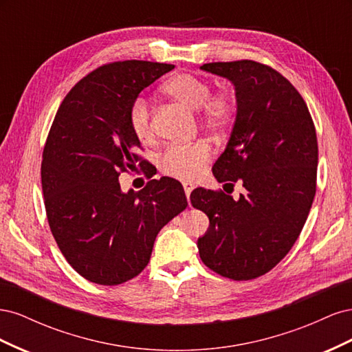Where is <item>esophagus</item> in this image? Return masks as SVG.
<instances>
[{"label": "esophagus", "instance_id": "34e87169", "mask_svg": "<svg viewBox=\"0 0 352 352\" xmlns=\"http://www.w3.org/2000/svg\"><path fill=\"white\" fill-rule=\"evenodd\" d=\"M184 189H185V194H186V198L189 201V197H190V192H192L194 189V185L192 184H184Z\"/></svg>", "mask_w": 352, "mask_h": 352}]
</instances>
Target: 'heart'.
Segmentation results:
<instances>
[{"label":"heart","instance_id":"obj_1","mask_svg":"<svg viewBox=\"0 0 352 352\" xmlns=\"http://www.w3.org/2000/svg\"><path fill=\"white\" fill-rule=\"evenodd\" d=\"M164 92L170 97L199 110L201 120L212 131H225L236 116V98L230 91L211 92V85L190 73H179L164 85ZM127 124L135 138L142 144L154 140V127L150 102L142 95L132 100L127 109ZM211 158V146L198 141L192 145H172L160 158V167L166 175L182 180L197 179Z\"/></svg>","mask_w":352,"mask_h":352}]
</instances>
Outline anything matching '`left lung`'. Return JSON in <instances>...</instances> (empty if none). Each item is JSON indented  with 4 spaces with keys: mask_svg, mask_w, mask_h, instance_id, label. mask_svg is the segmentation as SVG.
Returning a JSON list of instances; mask_svg holds the SVG:
<instances>
[{
    "mask_svg": "<svg viewBox=\"0 0 352 352\" xmlns=\"http://www.w3.org/2000/svg\"><path fill=\"white\" fill-rule=\"evenodd\" d=\"M201 69L235 85V126L212 173L225 186L241 182L245 190L236 201L221 189L190 194L210 219L198 239L199 257L223 278L251 280L291 251L305 225L316 195V127L301 94L273 67L236 60Z\"/></svg>",
    "mask_w": 352,
    "mask_h": 352,
    "instance_id": "8db88e82",
    "label": "left lung"
}]
</instances>
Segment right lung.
Masks as SVG:
<instances>
[{"instance_id": "obj_1", "label": "right lung", "mask_w": 352, "mask_h": 352, "mask_svg": "<svg viewBox=\"0 0 352 352\" xmlns=\"http://www.w3.org/2000/svg\"><path fill=\"white\" fill-rule=\"evenodd\" d=\"M173 65L114 61L80 79L63 100L42 153L41 180L48 225L61 254L82 278L114 286L133 279L151 258L154 241L188 201L170 177L123 194L120 173L148 162L127 124L140 92Z\"/></svg>"}]
</instances>
